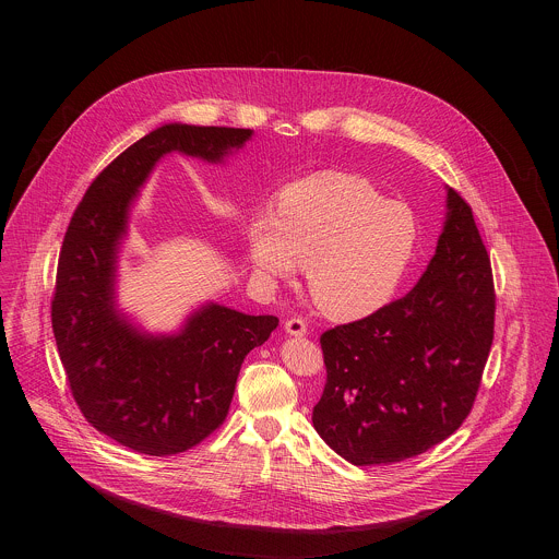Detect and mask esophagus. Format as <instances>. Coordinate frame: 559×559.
Segmentation results:
<instances>
[{"label":"esophagus","instance_id":"34e87169","mask_svg":"<svg viewBox=\"0 0 559 559\" xmlns=\"http://www.w3.org/2000/svg\"><path fill=\"white\" fill-rule=\"evenodd\" d=\"M285 332L289 336H305L307 334V321L300 316H294V318H287L285 321Z\"/></svg>","mask_w":559,"mask_h":559}]
</instances>
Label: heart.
<instances>
[{"mask_svg": "<svg viewBox=\"0 0 559 559\" xmlns=\"http://www.w3.org/2000/svg\"><path fill=\"white\" fill-rule=\"evenodd\" d=\"M418 246L414 212L367 179L321 173L287 186L276 214L250 221L248 250L263 278L285 281L305 267L316 307L356 321L391 300Z\"/></svg>", "mask_w": 559, "mask_h": 559, "instance_id": "b5f03b06", "label": "heart"}]
</instances>
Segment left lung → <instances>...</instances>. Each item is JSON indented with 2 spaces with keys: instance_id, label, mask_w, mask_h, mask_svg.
I'll return each instance as SVG.
<instances>
[{
  "instance_id": "1",
  "label": "left lung",
  "mask_w": 559,
  "mask_h": 559,
  "mask_svg": "<svg viewBox=\"0 0 559 559\" xmlns=\"http://www.w3.org/2000/svg\"><path fill=\"white\" fill-rule=\"evenodd\" d=\"M447 207L418 285L321 336L328 380L311 423L356 466L403 462L440 444L480 389L496 325L491 259L453 188Z\"/></svg>"
}]
</instances>
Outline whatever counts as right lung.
Here are the masks:
<instances>
[{
    "mask_svg": "<svg viewBox=\"0 0 559 559\" xmlns=\"http://www.w3.org/2000/svg\"><path fill=\"white\" fill-rule=\"evenodd\" d=\"M250 136L246 128H156L97 175L66 229L50 302L66 382L91 427L136 453L177 455L212 436L227 418L246 356L278 318L205 305L177 336L139 334L112 302L130 201L164 154L221 162Z\"/></svg>",
    "mask_w": 559,
    "mask_h": 559,
    "instance_id": "1",
    "label": "right lung"
}]
</instances>
